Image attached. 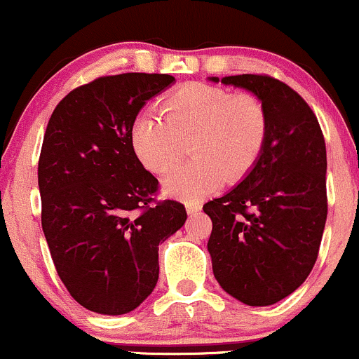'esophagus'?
<instances>
[{"mask_svg":"<svg viewBox=\"0 0 359 359\" xmlns=\"http://www.w3.org/2000/svg\"><path fill=\"white\" fill-rule=\"evenodd\" d=\"M200 209H202V205H200L198 202H188V203H187V212H188V215L196 214V212H200Z\"/></svg>","mask_w":359,"mask_h":359,"instance_id":"1","label":"esophagus"}]
</instances>
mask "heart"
<instances>
[{"mask_svg": "<svg viewBox=\"0 0 359 359\" xmlns=\"http://www.w3.org/2000/svg\"><path fill=\"white\" fill-rule=\"evenodd\" d=\"M163 114L137 118L132 144L140 163L164 175L175 168L190 140L194 159L164 181L165 194L181 200L202 198L224 178L238 181L260 159L269 121L264 106L246 94L191 82L165 97Z\"/></svg>", "mask_w": 359, "mask_h": 359, "instance_id": "1", "label": "heart"}]
</instances>
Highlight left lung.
Listing matches in <instances>:
<instances>
[{
  "instance_id": "obj_1",
  "label": "left lung",
  "mask_w": 359,
  "mask_h": 359,
  "mask_svg": "<svg viewBox=\"0 0 359 359\" xmlns=\"http://www.w3.org/2000/svg\"><path fill=\"white\" fill-rule=\"evenodd\" d=\"M221 83L257 95L269 130L245 180L203 205L212 219L207 248L227 294L269 306L302 286L317 262L327 221L325 140L311 107L280 80L246 73Z\"/></svg>"
}]
</instances>
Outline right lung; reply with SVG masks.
I'll return each mask as SVG.
<instances>
[{
	"mask_svg": "<svg viewBox=\"0 0 359 359\" xmlns=\"http://www.w3.org/2000/svg\"><path fill=\"white\" fill-rule=\"evenodd\" d=\"M175 82L121 73L76 87L53 111L42 142V231L60 279L87 310H135L159 279V245L187 221L183 203L156 202L159 181L132 144L137 114Z\"/></svg>",
	"mask_w": 359,
	"mask_h": 359,
	"instance_id": "1",
	"label": "right lung"
}]
</instances>
